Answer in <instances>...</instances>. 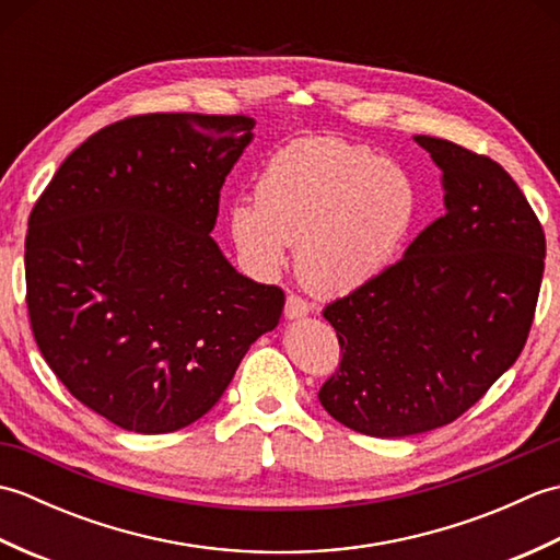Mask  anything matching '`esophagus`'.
I'll list each match as a JSON object with an SVG mask.
<instances>
[{
	"mask_svg": "<svg viewBox=\"0 0 560 560\" xmlns=\"http://www.w3.org/2000/svg\"><path fill=\"white\" fill-rule=\"evenodd\" d=\"M283 313H287L289 319H295V317H303L311 313V303H307L305 299H301V295L291 293L287 299V307H283Z\"/></svg>",
	"mask_w": 560,
	"mask_h": 560,
	"instance_id": "obj_1",
	"label": "esophagus"
}]
</instances>
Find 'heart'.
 I'll return each mask as SVG.
<instances>
[{
    "instance_id": "b5f03b06",
    "label": "heart",
    "mask_w": 560,
    "mask_h": 560,
    "mask_svg": "<svg viewBox=\"0 0 560 560\" xmlns=\"http://www.w3.org/2000/svg\"><path fill=\"white\" fill-rule=\"evenodd\" d=\"M419 213V189L399 165L343 139H299L273 153L257 201L231 207V235L249 267L279 271L299 243L307 291L337 299L383 273Z\"/></svg>"
}]
</instances>
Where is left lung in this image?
Returning a JSON list of instances; mask_svg holds the SVG:
<instances>
[{
	"instance_id": "left-lung-1",
	"label": "left lung",
	"mask_w": 560,
	"mask_h": 560,
	"mask_svg": "<svg viewBox=\"0 0 560 560\" xmlns=\"http://www.w3.org/2000/svg\"><path fill=\"white\" fill-rule=\"evenodd\" d=\"M416 141L443 171L445 213L323 311L341 361L319 404L373 438L433 431L471 409L525 349L544 277V229L513 177L447 139Z\"/></svg>"
}]
</instances>
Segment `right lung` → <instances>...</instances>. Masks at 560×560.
<instances>
[{"label":"right lung","instance_id":"right-lung-1","mask_svg":"<svg viewBox=\"0 0 560 560\" xmlns=\"http://www.w3.org/2000/svg\"><path fill=\"white\" fill-rule=\"evenodd\" d=\"M247 115L149 113L59 165L26 235L35 343L71 395L125 431L173 433L221 399L287 295L209 235Z\"/></svg>","mask_w":560,"mask_h":560}]
</instances>
